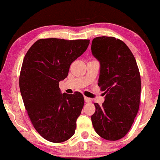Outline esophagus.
Listing matches in <instances>:
<instances>
[{"label":"esophagus","mask_w":160,"mask_h":160,"mask_svg":"<svg viewBox=\"0 0 160 160\" xmlns=\"http://www.w3.org/2000/svg\"><path fill=\"white\" fill-rule=\"evenodd\" d=\"M84 99H85V102H87V103H90V102H91V99L89 98V97H84Z\"/></svg>","instance_id":"1"}]
</instances>
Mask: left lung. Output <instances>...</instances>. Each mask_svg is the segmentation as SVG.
I'll list each match as a JSON object with an SVG mask.
<instances>
[{"label": "left lung", "instance_id": "obj_1", "mask_svg": "<svg viewBox=\"0 0 160 160\" xmlns=\"http://www.w3.org/2000/svg\"><path fill=\"white\" fill-rule=\"evenodd\" d=\"M91 50L100 63L98 85L106 94L101 106L94 103L92 123L99 136L117 140L128 133L138 112L141 90L138 67L129 48L114 37L94 38Z\"/></svg>", "mask_w": 160, "mask_h": 160}]
</instances>
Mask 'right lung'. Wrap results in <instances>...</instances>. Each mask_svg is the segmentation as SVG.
I'll list each match as a JSON object with an SVG mask.
<instances>
[{
  "label": "right lung",
  "instance_id": "1",
  "mask_svg": "<svg viewBox=\"0 0 160 160\" xmlns=\"http://www.w3.org/2000/svg\"><path fill=\"white\" fill-rule=\"evenodd\" d=\"M89 44L88 39H42L24 58L19 80L21 95L34 128L48 141L64 142L75 133L84 97L78 92L62 94L58 83Z\"/></svg>",
  "mask_w": 160,
  "mask_h": 160
}]
</instances>
